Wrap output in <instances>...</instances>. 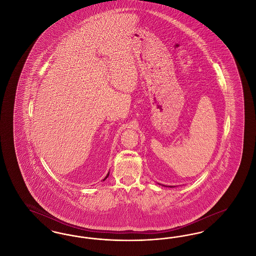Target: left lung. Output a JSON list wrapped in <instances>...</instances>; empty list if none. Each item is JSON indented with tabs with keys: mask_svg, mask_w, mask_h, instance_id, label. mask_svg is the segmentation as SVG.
I'll use <instances>...</instances> for the list:
<instances>
[{
	"mask_svg": "<svg viewBox=\"0 0 256 256\" xmlns=\"http://www.w3.org/2000/svg\"><path fill=\"white\" fill-rule=\"evenodd\" d=\"M169 187H172V186H169Z\"/></svg>",
	"mask_w": 256,
	"mask_h": 256,
	"instance_id": "8db88e82",
	"label": "left lung"
}]
</instances>
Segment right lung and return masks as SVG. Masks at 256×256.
<instances>
[{"mask_svg": "<svg viewBox=\"0 0 256 256\" xmlns=\"http://www.w3.org/2000/svg\"><path fill=\"white\" fill-rule=\"evenodd\" d=\"M108 176H110V174H108V176H106V178H104V180H106V178H108Z\"/></svg>", "mask_w": 256, "mask_h": 256, "instance_id": "add662e5", "label": "right lung"}]
</instances>
